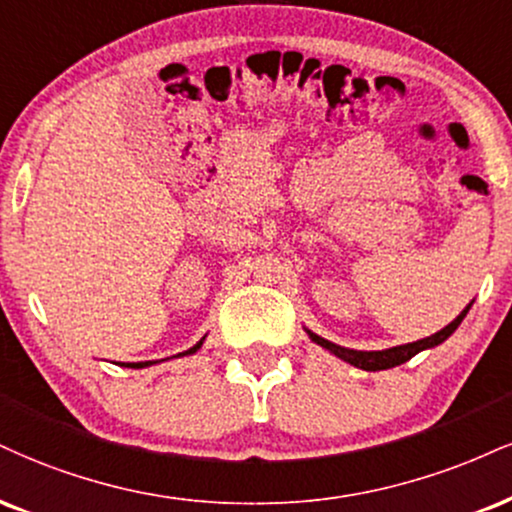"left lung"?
Segmentation results:
<instances>
[{"mask_svg":"<svg viewBox=\"0 0 512 512\" xmlns=\"http://www.w3.org/2000/svg\"><path fill=\"white\" fill-rule=\"evenodd\" d=\"M470 307H472V303L467 305L465 310L460 312V315L455 317L451 324L443 326L441 331H436L434 336H427V338H422V341L405 343V346L386 348V350H350V348L336 346V343L326 341V338L312 334V331H307V336H310L312 341L317 343V346L326 348V350H329V353H334L336 357H341V360L350 362V365H353V367L365 369V372H379V369H391V367H396V365H403V362H408L410 357H415L417 353H422V350L439 346V343L446 341V338L451 336L455 329H458L460 322H463L467 312H470Z\"/></svg>","mask_w":512,"mask_h":512,"instance_id":"obj_1","label":"left lung"}]
</instances>
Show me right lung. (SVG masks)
I'll return each instance as SVG.
<instances>
[{"label":"right lung","mask_w":512,"mask_h":512,"mask_svg":"<svg viewBox=\"0 0 512 512\" xmlns=\"http://www.w3.org/2000/svg\"><path fill=\"white\" fill-rule=\"evenodd\" d=\"M202 341H205V338H200V341H197L193 348H190V350H186V353H178V355H193V353H195V350L202 346ZM147 365H152V362H131V365H128V367H147Z\"/></svg>","instance_id":"1"}]
</instances>
